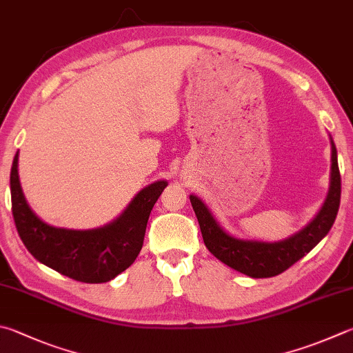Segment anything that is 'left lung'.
Returning <instances> with one entry per match:
<instances>
[{
	"label": "left lung",
	"instance_id": "1",
	"mask_svg": "<svg viewBox=\"0 0 353 353\" xmlns=\"http://www.w3.org/2000/svg\"><path fill=\"white\" fill-rule=\"evenodd\" d=\"M330 183L327 197L321 210L313 221L299 230L298 233L278 242L250 241L234 238L221 227L201 197L190 196L191 205L201 227L205 247L223 264L234 268L236 272L247 274L250 278H272L285 272L294 262L310 252V250L329 233L336 219L341 199V176L338 168L336 146L330 137Z\"/></svg>",
	"mask_w": 353,
	"mask_h": 353
}]
</instances>
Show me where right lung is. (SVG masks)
Listing matches in <instances>:
<instances>
[{
  "mask_svg": "<svg viewBox=\"0 0 353 353\" xmlns=\"http://www.w3.org/2000/svg\"><path fill=\"white\" fill-rule=\"evenodd\" d=\"M166 185L157 181L140 190L123 213L103 227L59 228L41 221L26 201L17 152L10 170L12 214L23 243L38 262L80 283H108L136 261L150 213Z\"/></svg>",
  "mask_w": 353,
  "mask_h": 353,
  "instance_id": "1",
  "label": "right lung"
}]
</instances>
